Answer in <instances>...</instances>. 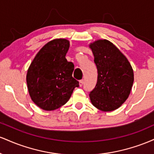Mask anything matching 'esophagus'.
I'll list each match as a JSON object with an SVG mask.
<instances>
[{
	"mask_svg": "<svg viewBox=\"0 0 154 154\" xmlns=\"http://www.w3.org/2000/svg\"><path fill=\"white\" fill-rule=\"evenodd\" d=\"M83 84H84V80H83V79H81V80L79 81V86H80V87H82V86L83 85Z\"/></svg>",
	"mask_w": 154,
	"mask_h": 154,
	"instance_id": "obj_1",
	"label": "esophagus"
}]
</instances>
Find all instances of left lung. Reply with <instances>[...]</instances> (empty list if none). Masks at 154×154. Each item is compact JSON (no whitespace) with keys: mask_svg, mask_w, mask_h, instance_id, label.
Segmentation results:
<instances>
[{"mask_svg":"<svg viewBox=\"0 0 154 154\" xmlns=\"http://www.w3.org/2000/svg\"><path fill=\"white\" fill-rule=\"evenodd\" d=\"M98 70L94 89L90 93L92 104L103 111L118 109L128 99L134 81V73L128 59L107 40L91 43Z\"/></svg>","mask_w":154,"mask_h":154,"instance_id":"left-lung-1","label":"left lung"}]
</instances>
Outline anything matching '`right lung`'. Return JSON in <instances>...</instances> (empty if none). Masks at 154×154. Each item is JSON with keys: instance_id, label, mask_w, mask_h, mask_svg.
Returning <instances> with one entry per match:
<instances>
[{"instance_id": "1", "label": "right lung", "mask_w": 154, "mask_h": 154, "mask_svg": "<svg viewBox=\"0 0 154 154\" xmlns=\"http://www.w3.org/2000/svg\"><path fill=\"white\" fill-rule=\"evenodd\" d=\"M69 48L66 39H55L45 44L32 61L26 74L31 99L45 111L57 109L69 100L79 82L72 77L74 63L65 56Z\"/></svg>"}]
</instances>
